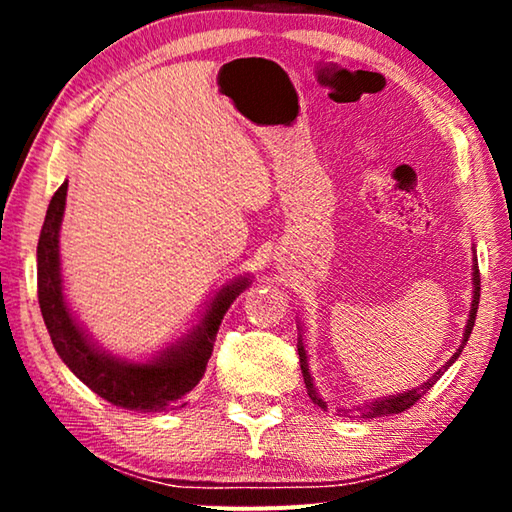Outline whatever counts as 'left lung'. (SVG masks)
<instances>
[{
  "mask_svg": "<svg viewBox=\"0 0 512 512\" xmlns=\"http://www.w3.org/2000/svg\"><path fill=\"white\" fill-rule=\"evenodd\" d=\"M472 307H470V318H467V325H465V332H463V341L458 345V350L452 354V359H449L443 368L438 372H433V375L424 381L422 386L418 388H411V391L400 393V395H388V397H379V400H372L357 406V409H339V415H345V418H350L352 413L361 415V418H381V415H393V413H402L406 409H411V406L420 400V397L429 391V388L436 384L440 379V375L452 366V363L461 357V352L465 348L467 339H470L472 334V327H474V320H476V309H479V296H481V275H479V264H476V255H474V264H472ZM298 354H300V368H302V377H305V386H307V393L311 397V402L318 404L320 409H327V402L323 397L318 395L316 386H314V379H311V372H309V363H307V350H305V343H302V334L298 336Z\"/></svg>",
  "mask_w": 512,
  "mask_h": 512,
  "instance_id": "left-lung-1",
  "label": "left lung"
}]
</instances>
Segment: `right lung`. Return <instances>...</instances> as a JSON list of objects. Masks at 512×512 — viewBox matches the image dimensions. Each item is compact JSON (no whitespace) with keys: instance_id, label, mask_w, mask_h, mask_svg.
Wrapping results in <instances>:
<instances>
[{"instance_id":"1","label":"right lung","mask_w":512,"mask_h":512,"mask_svg":"<svg viewBox=\"0 0 512 512\" xmlns=\"http://www.w3.org/2000/svg\"><path fill=\"white\" fill-rule=\"evenodd\" d=\"M65 201L67 180L51 196L38 239V302L58 357L90 391L121 409L140 413L183 409L205 375L225 311L253 280L244 275L223 284L205 305L198 323L149 361L115 357L99 348L65 300L60 271V223Z\"/></svg>"}]
</instances>
